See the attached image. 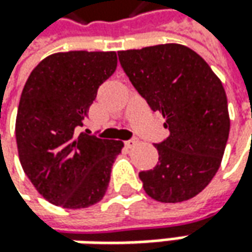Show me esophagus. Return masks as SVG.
I'll return each mask as SVG.
<instances>
[{"label": "esophagus", "instance_id": "obj_1", "mask_svg": "<svg viewBox=\"0 0 252 252\" xmlns=\"http://www.w3.org/2000/svg\"><path fill=\"white\" fill-rule=\"evenodd\" d=\"M138 139L136 138H132V139H129V141H126V148H134L135 145H138Z\"/></svg>", "mask_w": 252, "mask_h": 252}]
</instances>
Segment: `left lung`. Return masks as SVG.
<instances>
[{
  "instance_id": "left-lung-1",
  "label": "left lung",
  "mask_w": 252,
  "mask_h": 252,
  "mask_svg": "<svg viewBox=\"0 0 252 252\" xmlns=\"http://www.w3.org/2000/svg\"><path fill=\"white\" fill-rule=\"evenodd\" d=\"M124 72L170 135L155 148L159 161L139 178L148 195L183 202L211 183L220 166L230 131L227 97L202 57L181 44L118 51Z\"/></svg>"
}]
</instances>
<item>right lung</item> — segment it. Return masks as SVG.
<instances>
[{"instance_id":"1","label":"right lung","mask_w":252,"mask_h":252,"mask_svg":"<svg viewBox=\"0 0 252 252\" xmlns=\"http://www.w3.org/2000/svg\"><path fill=\"white\" fill-rule=\"evenodd\" d=\"M117 68L114 51H68L44 58L22 91L16 145L25 174L50 204L81 209L99 202L121 141L76 132L97 89Z\"/></svg>"}]
</instances>
